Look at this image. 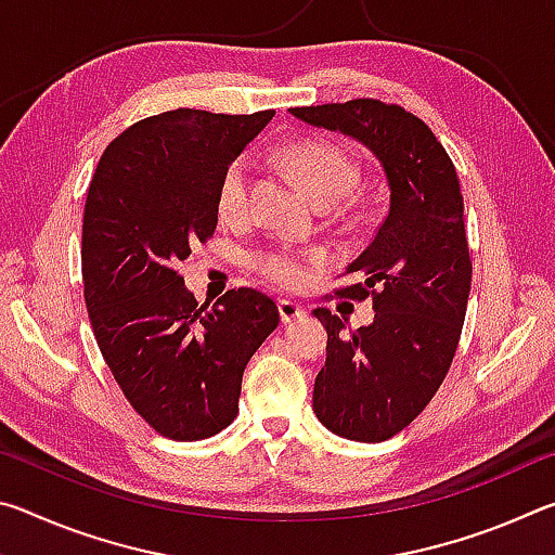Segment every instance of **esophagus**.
Returning a JSON list of instances; mask_svg holds the SVG:
<instances>
[{"label": "esophagus", "mask_w": 555, "mask_h": 555, "mask_svg": "<svg viewBox=\"0 0 555 555\" xmlns=\"http://www.w3.org/2000/svg\"><path fill=\"white\" fill-rule=\"evenodd\" d=\"M279 313H281V321H284V323H296V321H304V318H306V308L296 304V300L281 298L279 300Z\"/></svg>", "instance_id": "34e87169"}]
</instances>
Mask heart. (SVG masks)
Wrapping results in <instances>:
<instances>
[{"label":"heart","mask_w":555,"mask_h":555,"mask_svg":"<svg viewBox=\"0 0 555 555\" xmlns=\"http://www.w3.org/2000/svg\"><path fill=\"white\" fill-rule=\"evenodd\" d=\"M276 158L291 168L315 203L333 205L352 191L360 181V168L340 144L327 139H300V142L276 149ZM255 166L249 156L232 158L218 183V212L222 220H242L249 210ZM321 255L291 247L259 251L255 264L261 274L284 286H298L308 276V269Z\"/></svg>","instance_id":"obj_1"}]
</instances>
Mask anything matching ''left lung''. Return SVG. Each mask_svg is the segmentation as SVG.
I'll use <instances>...</instances> for the list:
<instances>
[{"instance_id":"8db88e82","label":"left lung","mask_w":555,"mask_h":555,"mask_svg":"<svg viewBox=\"0 0 555 555\" xmlns=\"http://www.w3.org/2000/svg\"><path fill=\"white\" fill-rule=\"evenodd\" d=\"M313 127L360 139L389 181L387 218L345 274L362 281L335 296L372 298L374 323L345 333L331 308L313 315L327 331L313 411L335 436L382 443L436 397L463 333L469 249L455 166L424 119L374 98L291 107Z\"/></svg>"}]
</instances>
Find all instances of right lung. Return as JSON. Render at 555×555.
Wrapping results in <instances>:
<instances>
[{"mask_svg":"<svg viewBox=\"0 0 555 555\" xmlns=\"http://www.w3.org/2000/svg\"><path fill=\"white\" fill-rule=\"evenodd\" d=\"M274 109H171L112 139L82 215V286L112 377L156 434L203 440L240 411L249 357L276 331L279 308L255 288L203 304L178 261L218 228V183Z\"/></svg>","mask_w":555,"mask_h":555,"instance_id":"right-lung-1","label":"right lung"}]
</instances>
